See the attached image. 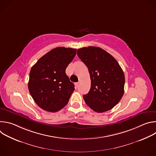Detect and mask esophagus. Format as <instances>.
I'll list each match as a JSON object with an SVG mask.
<instances>
[{
	"label": "esophagus",
	"mask_w": 156,
	"mask_h": 156,
	"mask_svg": "<svg viewBox=\"0 0 156 156\" xmlns=\"http://www.w3.org/2000/svg\"><path fill=\"white\" fill-rule=\"evenodd\" d=\"M75 86H76V87H78V86H79V83H78V82L76 83H75Z\"/></svg>",
	"instance_id": "obj_1"
}]
</instances>
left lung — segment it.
I'll return each mask as SVG.
<instances>
[{
    "instance_id": "left-lung-1",
    "label": "left lung",
    "mask_w": 156,
    "mask_h": 156,
    "mask_svg": "<svg viewBox=\"0 0 156 156\" xmlns=\"http://www.w3.org/2000/svg\"><path fill=\"white\" fill-rule=\"evenodd\" d=\"M77 55L86 65L91 78L90 90L83 95L86 104L99 113L112 109L124 93L125 75L118 62L98 47L79 49Z\"/></svg>"
}]
</instances>
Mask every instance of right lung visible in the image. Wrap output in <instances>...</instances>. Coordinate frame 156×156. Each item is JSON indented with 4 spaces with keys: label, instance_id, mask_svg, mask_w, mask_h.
<instances>
[{
    "label": "right lung",
    "instance_id": "right-lung-1",
    "mask_svg": "<svg viewBox=\"0 0 156 156\" xmlns=\"http://www.w3.org/2000/svg\"><path fill=\"white\" fill-rule=\"evenodd\" d=\"M76 49L56 48L40 58L30 73L28 90L37 105L55 112L67 104L75 86L65 73Z\"/></svg>",
    "mask_w": 156,
    "mask_h": 156
}]
</instances>
